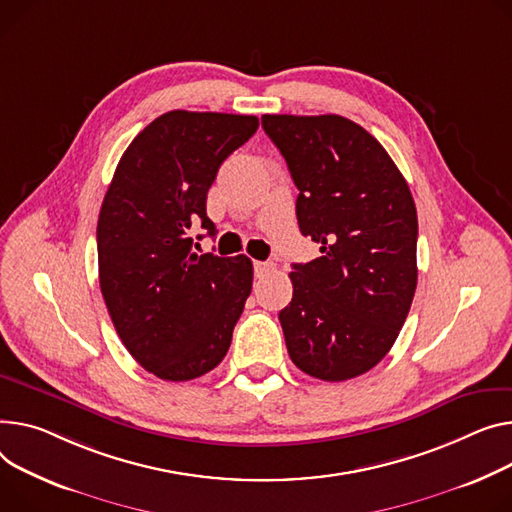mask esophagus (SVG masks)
<instances>
[{
  "label": "esophagus",
  "instance_id": "34e87169",
  "mask_svg": "<svg viewBox=\"0 0 512 512\" xmlns=\"http://www.w3.org/2000/svg\"><path fill=\"white\" fill-rule=\"evenodd\" d=\"M271 271H274V263L255 261V276H257V278H265V276L271 274Z\"/></svg>",
  "mask_w": 512,
  "mask_h": 512
}]
</instances>
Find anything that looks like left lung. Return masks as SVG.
<instances>
[{
  "instance_id": "obj_1",
  "label": "left lung",
  "mask_w": 512,
  "mask_h": 512,
  "mask_svg": "<svg viewBox=\"0 0 512 512\" xmlns=\"http://www.w3.org/2000/svg\"><path fill=\"white\" fill-rule=\"evenodd\" d=\"M298 189L300 232L321 257L294 263L280 323L292 362L339 383L377 366L418 284L416 203L387 150L339 115H263Z\"/></svg>"
}]
</instances>
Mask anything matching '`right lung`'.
<instances>
[{
  "instance_id": "1",
  "label": "right lung",
  "mask_w": 512,
  "mask_h": 512,
  "mask_svg": "<svg viewBox=\"0 0 512 512\" xmlns=\"http://www.w3.org/2000/svg\"><path fill=\"white\" fill-rule=\"evenodd\" d=\"M253 115L168 111L123 152L102 201L98 280L127 352L162 381H191L226 356L253 286L247 255L191 251L220 164L257 131Z\"/></svg>"
}]
</instances>
